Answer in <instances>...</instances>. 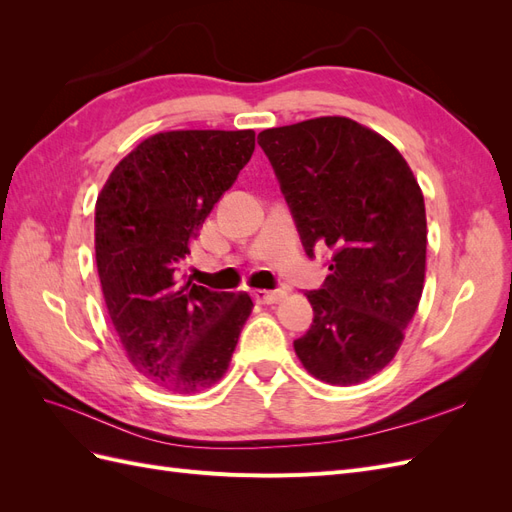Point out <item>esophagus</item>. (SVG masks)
Listing matches in <instances>:
<instances>
[{
	"mask_svg": "<svg viewBox=\"0 0 512 512\" xmlns=\"http://www.w3.org/2000/svg\"><path fill=\"white\" fill-rule=\"evenodd\" d=\"M284 290H252V297L256 303H277L284 299Z\"/></svg>",
	"mask_w": 512,
	"mask_h": 512,
	"instance_id": "obj_1",
	"label": "esophagus"
}]
</instances>
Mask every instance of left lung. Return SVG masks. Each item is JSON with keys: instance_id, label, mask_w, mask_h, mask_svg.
<instances>
[{"instance_id": "8db88e82", "label": "left lung", "mask_w": 512, "mask_h": 512, "mask_svg": "<svg viewBox=\"0 0 512 512\" xmlns=\"http://www.w3.org/2000/svg\"><path fill=\"white\" fill-rule=\"evenodd\" d=\"M305 254L331 250L329 275L307 299L314 320L294 352L322 382L350 386L391 363L421 301L427 220L401 153L348 117L262 130Z\"/></svg>"}]
</instances>
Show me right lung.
<instances>
[{"mask_svg":"<svg viewBox=\"0 0 512 512\" xmlns=\"http://www.w3.org/2000/svg\"><path fill=\"white\" fill-rule=\"evenodd\" d=\"M254 130H175L147 138L96 203V265L130 363L162 389L218 382L252 312L247 292L179 280L200 226L254 153Z\"/></svg>","mask_w":512,"mask_h":512,"instance_id":"1","label":"right lung"}]
</instances>
